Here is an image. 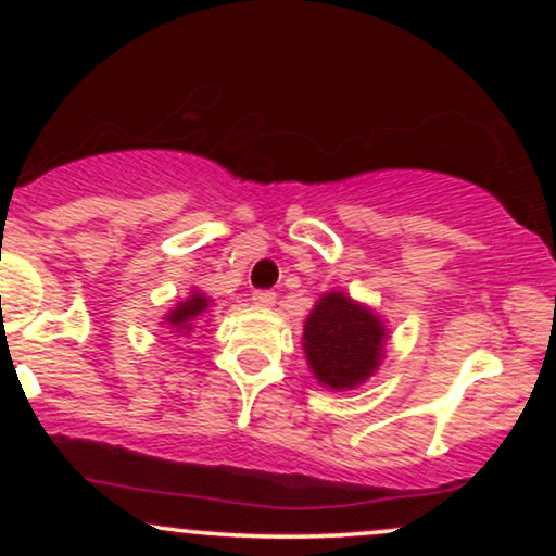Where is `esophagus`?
I'll return each mask as SVG.
<instances>
[{
  "instance_id": "obj_1",
  "label": "esophagus",
  "mask_w": 556,
  "mask_h": 556,
  "mask_svg": "<svg viewBox=\"0 0 556 556\" xmlns=\"http://www.w3.org/2000/svg\"><path fill=\"white\" fill-rule=\"evenodd\" d=\"M253 303L261 305V308H271V305L277 303V292H271V290H258L256 295H253Z\"/></svg>"
}]
</instances>
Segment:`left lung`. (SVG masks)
<instances>
[{"mask_svg": "<svg viewBox=\"0 0 556 556\" xmlns=\"http://www.w3.org/2000/svg\"><path fill=\"white\" fill-rule=\"evenodd\" d=\"M387 327L368 305L327 292L305 318L303 350L311 371L329 389H355L384 358Z\"/></svg>", "mask_w": 556, "mask_h": 556, "instance_id": "8db88e82", "label": "left lung"}]
</instances>
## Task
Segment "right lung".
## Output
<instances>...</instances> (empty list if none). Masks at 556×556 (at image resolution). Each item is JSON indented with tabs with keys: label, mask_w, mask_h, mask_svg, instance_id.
I'll use <instances>...</instances> for the list:
<instances>
[{
	"label": "right lung",
	"mask_w": 556,
	"mask_h": 556,
	"mask_svg": "<svg viewBox=\"0 0 556 556\" xmlns=\"http://www.w3.org/2000/svg\"><path fill=\"white\" fill-rule=\"evenodd\" d=\"M208 305H212V300L203 295V292L193 290V292H190L188 300L177 303L175 308H172L169 314L164 316V321H167L175 331H190V329H193V324L198 321V318L206 314Z\"/></svg>",
	"instance_id": "1"
}]
</instances>
